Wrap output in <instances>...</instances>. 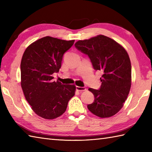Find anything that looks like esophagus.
<instances>
[{
	"label": "esophagus",
	"instance_id": "1",
	"mask_svg": "<svg viewBox=\"0 0 152 152\" xmlns=\"http://www.w3.org/2000/svg\"><path fill=\"white\" fill-rule=\"evenodd\" d=\"M76 90L78 91H84L86 90V88L84 87H80V86H76Z\"/></svg>",
	"mask_w": 152,
	"mask_h": 152
}]
</instances>
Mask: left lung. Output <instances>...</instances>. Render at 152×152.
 <instances>
[{"instance_id": "1", "label": "left lung", "mask_w": 152, "mask_h": 152, "mask_svg": "<svg viewBox=\"0 0 152 152\" xmlns=\"http://www.w3.org/2000/svg\"><path fill=\"white\" fill-rule=\"evenodd\" d=\"M74 45L88 55L94 69L103 72L99 90L89 88L95 101L88 108L99 118L112 117L122 108L130 91L131 64L127 51L117 42L101 34L78 40Z\"/></svg>"}]
</instances>
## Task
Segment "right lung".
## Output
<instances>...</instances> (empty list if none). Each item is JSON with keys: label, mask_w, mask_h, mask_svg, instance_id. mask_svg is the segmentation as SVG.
I'll use <instances>...</instances> for the list:
<instances>
[{"label": "right lung", "mask_w": 152, "mask_h": 152, "mask_svg": "<svg viewBox=\"0 0 152 152\" xmlns=\"http://www.w3.org/2000/svg\"><path fill=\"white\" fill-rule=\"evenodd\" d=\"M74 40L51 37L40 38L28 46L21 61V86L25 97L35 114L46 119L59 117L75 95V85L53 80L52 74L61 66L63 54Z\"/></svg>", "instance_id": "add662e5"}]
</instances>
